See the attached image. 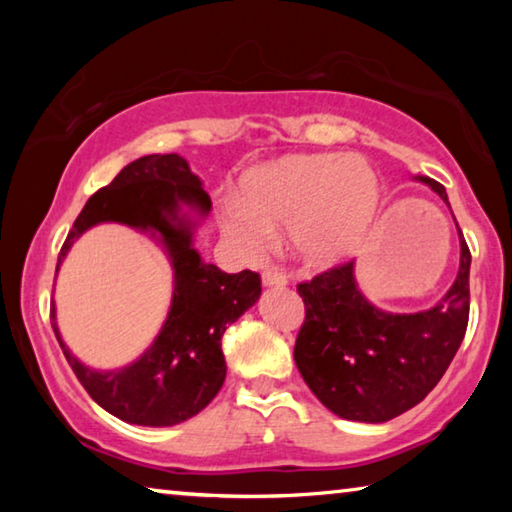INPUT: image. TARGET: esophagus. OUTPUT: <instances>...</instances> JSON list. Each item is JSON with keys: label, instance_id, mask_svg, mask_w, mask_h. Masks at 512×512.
Wrapping results in <instances>:
<instances>
[{"label": "esophagus", "instance_id": "obj_1", "mask_svg": "<svg viewBox=\"0 0 512 512\" xmlns=\"http://www.w3.org/2000/svg\"><path fill=\"white\" fill-rule=\"evenodd\" d=\"M262 282L266 284V287H284L289 280H287V275L280 271V268H264Z\"/></svg>", "mask_w": 512, "mask_h": 512}]
</instances>
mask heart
<instances>
[{"instance_id":"obj_1","label":"heart","mask_w":512,"mask_h":512,"mask_svg":"<svg viewBox=\"0 0 512 512\" xmlns=\"http://www.w3.org/2000/svg\"><path fill=\"white\" fill-rule=\"evenodd\" d=\"M377 203V178L357 155H291L246 180L244 203L228 212V232L248 250H264L273 228L291 225L298 253L314 264L336 262L361 239Z\"/></svg>"}]
</instances>
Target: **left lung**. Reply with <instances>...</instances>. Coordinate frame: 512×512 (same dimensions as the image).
I'll use <instances>...</instances> for the list:
<instances>
[{"label": "left lung", "mask_w": 512, "mask_h": 512, "mask_svg": "<svg viewBox=\"0 0 512 512\" xmlns=\"http://www.w3.org/2000/svg\"><path fill=\"white\" fill-rule=\"evenodd\" d=\"M447 203L445 187L422 178ZM461 232V228H458ZM470 248L447 296L420 314H386L361 296L354 262L298 284L305 302L293 359L305 384L345 420L386 422L427 397L452 363L470 318Z\"/></svg>", "instance_id": "obj_1"}]
</instances>
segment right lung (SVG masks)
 Listing matches in <instances>:
<instances>
[{
    "mask_svg": "<svg viewBox=\"0 0 512 512\" xmlns=\"http://www.w3.org/2000/svg\"><path fill=\"white\" fill-rule=\"evenodd\" d=\"M183 203L198 214L212 207L201 180L180 155H144L90 196L58 255L60 266L74 239L103 221L153 230L167 248L176 273L169 316L158 339L131 366L112 372L85 368L65 348L51 307L56 339L88 395L115 418L144 427H171L214 400L225 379L223 332L262 293L259 273L248 268L223 273L219 266L201 262L192 248L194 225L178 214Z\"/></svg>",
    "mask_w": 512,
    "mask_h": 512,
    "instance_id": "obj_1",
    "label": "right lung"
}]
</instances>
